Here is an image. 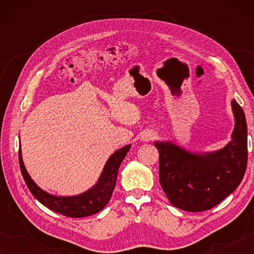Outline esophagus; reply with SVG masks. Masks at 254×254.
<instances>
[{"label":"esophagus","instance_id":"34e87169","mask_svg":"<svg viewBox=\"0 0 254 254\" xmlns=\"http://www.w3.org/2000/svg\"><path fill=\"white\" fill-rule=\"evenodd\" d=\"M156 136H157V135H156L155 131L145 130L141 134V141L149 142V141H151V140H154V138H156Z\"/></svg>","mask_w":254,"mask_h":254}]
</instances>
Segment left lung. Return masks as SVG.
I'll return each mask as SVG.
<instances>
[{
	"label": "left lung",
	"instance_id": "8db88e82",
	"mask_svg": "<svg viewBox=\"0 0 254 254\" xmlns=\"http://www.w3.org/2000/svg\"><path fill=\"white\" fill-rule=\"evenodd\" d=\"M231 110L235 119L231 140L218 150L190 151L172 141H155L159 183L170 202L179 209H211L241 184L248 164V125L235 99Z\"/></svg>",
	"mask_w": 254,
	"mask_h": 254
}]
</instances>
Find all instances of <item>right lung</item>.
<instances>
[{
    "label": "right lung",
    "instance_id": "add662e5",
    "mask_svg": "<svg viewBox=\"0 0 254 254\" xmlns=\"http://www.w3.org/2000/svg\"><path fill=\"white\" fill-rule=\"evenodd\" d=\"M131 144L118 149L107 159L98 180L92 187L77 195H54L40 189L34 183L24 165L22 149L19 148V166L26 186L32 195L45 207L68 217H85L98 213L109 203L116 187L118 171L125 156L129 151Z\"/></svg>",
    "mask_w": 254,
    "mask_h": 254
}]
</instances>
